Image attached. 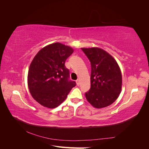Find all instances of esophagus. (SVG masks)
I'll use <instances>...</instances> for the list:
<instances>
[{
    "mask_svg": "<svg viewBox=\"0 0 149 149\" xmlns=\"http://www.w3.org/2000/svg\"><path fill=\"white\" fill-rule=\"evenodd\" d=\"M76 84H77V85L78 86H79V84H80V81H79V79H77L76 80Z\"/></svg>",
    "mask_w": 149,
    "mask_h": 149,
    "instance_id": "34e87169",
    "label": "esophagus"
}]
</instances>
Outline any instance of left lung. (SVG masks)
Here are the masks:
<instances>
[{
	"label": "left lung",
	"instance_id": "1",
	"mask_svg": "<svg viewBox=\"0 0 149 149\" xmlns=\"http://www.w3.org/2000/svg\"><path fill=\"white\" fill-rule=\"evenodd\" d=\"M91 62V88L85 93L88 101L96 108L112 104L121 91L122 74L118 63L109 53L97 48H82Z\"/></svg>",
	"mask_w": 149,
	"mask_h": 149
}]
</instances>
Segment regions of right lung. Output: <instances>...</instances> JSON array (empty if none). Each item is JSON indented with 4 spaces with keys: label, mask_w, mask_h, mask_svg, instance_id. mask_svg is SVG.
<instances>
[{
    "label": "right lung",
    "mask_w": 149,
    "mask_h": 149,
    "mask_svg": "<svg viewBox=\"0 0 149 149\" xmlns=\"http://www.w3.org/2000/svg\"><path fill=\"white\" fill-rule=\"evenodd\" d=\"M73 49L60 43L45 47L31 61L28 86L31 96L44 107L55 108L63 102L76 83L71 81L66 60Z\"/></svg>",
    "instance_id": "1"
}]
</instances>
